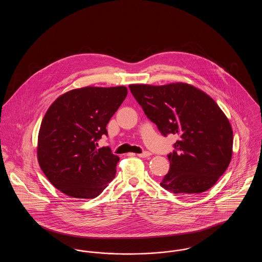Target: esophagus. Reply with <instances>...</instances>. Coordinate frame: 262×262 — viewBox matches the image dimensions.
<instances>
[{
    "label": "esophagus",
    "instance_id": "1",
    "mask_svg": "<svg viewBox=\"0 0 262 262\" xmlns=\"http://www.w3.org/2000/svg\"><path fill=\"white\" fill-rule=\"evenodd\" d=\"M150 152L148 151H144V152H142V153H140V154H137V156L138 157H140V158H146V157H149Z\"/></svg>",
    "mask_w": 262,
    "mask_h": 262
}]
</instances>
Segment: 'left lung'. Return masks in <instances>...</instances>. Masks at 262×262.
Here are the masks:
<instances>
[{
  "instance_id": "left-lung-1",
  "label": "left lung",
  "mask_w": 262,
  "mask_h": 262,
  "mask_svg": "<svg viewBox=\"0 0 262 262\" xmlns=\"http://www.w3.org/2000/svg\"><path fill=\"white\" fill-rule=\"evenodd\" d=\"M130 92L164 137L178 135L169 153L170 170L160 186L180 195L213 187L233 153L229 120L206 93L183 82L162 86L130 84Z\"/></svg>"
}]
</instances>
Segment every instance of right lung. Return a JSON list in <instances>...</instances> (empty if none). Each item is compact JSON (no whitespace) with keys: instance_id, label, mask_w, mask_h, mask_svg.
Listing matches in <instances>:
<instances>
[{"instance_id":"obj_1","label":"right lung","mask_w":262,"mask_h":262,"mask_svg":"<svg viewBox=\"0 0 262 262\" xmlns=\"http://www.w3.org/2000/svg\"><path fill=\"white\" fill-rule=\"evenodd\" d=\"M127 94L125 86L78 88L61 95L45 114L37 157L51 184L74 199H94L116 176L120 158L97 149L106 125Z\"/></svg>"}]
</instances>
